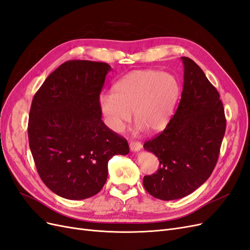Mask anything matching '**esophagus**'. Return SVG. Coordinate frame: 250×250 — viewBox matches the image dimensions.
Masks as SVG:
<instances>
[{"label":"esophagus","instance_id":"34e87169","mask_svg":"<svg viewBox=\"0 0 250 250\" xmlns=\"http://www.w3.org/2000/svg\"><path fill=\"white\" fill-rule=\"evenodd\" d=\"M129 147H130L131 151H134V152H137V151H140L142 149L143 145H142L141 142H133V141H131L129 143Z\"/></svg>","mask_w":250,"mask_h":250}]
</instances>
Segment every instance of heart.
I'll return each mask as SVG.
<instances>
[{
    "label": "heart",
    "mask_w": 250,
    "mask_h": 250,
    "mask_svg": "<svg viewBox=\"0 0 250 250\" xmlns=\"http://www.w3.org/2000/svg\"><path fill=\"white\" fill-rule=\"evenodd\" d=\"M180 94L178 79L170 73L155 70L133 71L112 86V94L102 95L100 109L107 126L116 132L123 131L131 120L150 132L168 125Z\"/></svg>",
    "instance_id": "heart-1"
}]
</instances>
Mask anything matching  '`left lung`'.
Instances as JSON below:
<instances>
[{
  "label": "left lung",
  "instance_id": "8db88e82",
  "mask_svg": "<svg viewBox=\"0 0 250 250\" xmlns=\"http://www.w3.org/2000/svg\"><path fill=\"white\" fill-rule=\"evenodd\" d=\"M184 63V88L175 115L165 130L144 144L160 161L143 185L153 197L175 200L203 185L217 164L225 133L223 104L216 87L191 58Z\"/></svg>",
  "mask_w": 250,
  "mask_h": 250
}]
</instances>
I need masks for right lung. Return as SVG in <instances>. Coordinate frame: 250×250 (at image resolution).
I'll return each mask as SVG.
<instances>
[{
  "label": "right lung",
  "instance_id": "obj_1",
  "mask_svg": "<svg viewBox=\"0 0 250 250\" xmlns=\"http://www.w3.org/2000/svg\"><path fill=\"white\" fill-rule=\"evenodd\" d=\"M109 64L70 60L37 90L28 137L43 184L62 198L81 200L106 183L108 161L129 152L127 141L103 123L99 98Z\"/></svg>",
  "mask_w": 250,
  "mask_h": 250
}]
</instances>
